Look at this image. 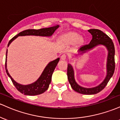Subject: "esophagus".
<instances>
[{"instance_id": "34e87169", "label": "esophagus", "mask_w": 120, "mask_h": 120, "mask_svg": "<svg viewBox=\"0 0 120 120\" xmlns=\"http://www.w3.org/2000/svg\"><path fill=\"white\" fill-rule=\"evenodd\" d=\"M67 58V55L66 54H63L60 56V59L62 60H65Z\"/></svg>"}]
</instances>
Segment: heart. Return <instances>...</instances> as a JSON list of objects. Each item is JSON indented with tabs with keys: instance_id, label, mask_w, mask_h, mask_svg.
Returning <instances> with one entry per match:
<instances>
[{
	"instance_id": "obj_1",
	"label": "heart",
	"mask_w": 120,
	"mask_h": 120,
	"mask_svg": "<svg viewBox=\"0 0 120 120\" xmlns=\"http://www.w3.org/2000/svg\"><path fill=\"white\" fill-rule=\"evenodd\" d=\"M64 38L68 42H73L78 39V33H75V32H70L64 35Z\"/></svg>"
}]
</instances>
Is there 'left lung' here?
I'll list each match as a JSON object with an SVG mask.
<instances>
[{"label":"left lung","instance_id":"left-lung-1","mask_svg":"<svg viewBox=\"0 0 120 120\" xmlns=\"http://www.w3.org/2000/svg\"><path fill=\"white\" fill-rule=\"evenodd\" d=\"M92 34V38L90 44L83 45L79 49V52H84L87 50L91 49L98 45L105 46L108 50V56L107 60V75L105 79L99 86L91 88H86L80 87L75 82L74 76V71L70 64L67 66V78L68 82L75 91L84 95H94L98 94L102 91L105 87L113 76L115 69V61H114V53L115 50L113 42L111 38L108 35L105 34L101 30L97 29H91L88 30Z\"/></svg>","mask_w":120,"mask_h":120}]
</instances>
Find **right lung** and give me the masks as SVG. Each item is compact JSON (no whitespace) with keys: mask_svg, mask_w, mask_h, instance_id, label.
Segmentation results:
<instances>
[{"mask_svg":"<svg viewBox=\"0 0 120 120\" xmlns=\"http://www.w3.org/2000/svg\"><path fill=\"white\" fill-rule=\"evenodd\" d=\"M59 27V25H56L52 26L50 28H42L40 29H27L20 32V33L16 35L15 36L11 39L9 41L8 46H9L10 43L17 38L18 36H29V35H34V36H52L55 30ZM7 50L6 52V63H5V67H6V70L7 75L11 78L13 84L15 86L16 89L19 92L24 95H30V96H34V95H40L45 92L49 88L50 83L52 80V74L53 73V71L56 68V64L60 60V58H57L53 61L50 62L49 64L47 65L46 68L43 71L42 75H41L39 79L34 83H32L31 84L26 86H23L21 84H19L15 81L12 79V78L11 76L8 72L7 69L6 68V58H7Z\"/></svg>","mask_w":120,"mask_h":120,"instance_id":"right-lung-1","label":"right lung"}]
</instances>
